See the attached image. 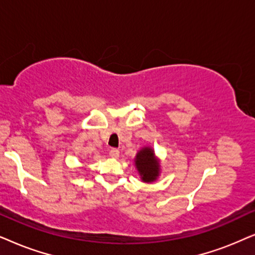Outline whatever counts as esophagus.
I'll use <instances>...</instances> for the list:
<instances>
[{
  "instance_id": "34e87169",
  "label": "esophagus",
  "mask_w": 255,
  "mask_h": 255,
  "mask_svg": "<svg viewBox=\"0 0 255 255\" xmlns=\"http://www.w3.org/2000/svg\"><path fill=\"white\" fill-rule=\"evenodd\" d=\"M110 155H111V157H113V158H119V156H120V151H119L118 149H112V150L110 151Z\"/></svg>"
}]
</instances>
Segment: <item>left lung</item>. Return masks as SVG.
<instances>
[{
    "instance_id": "left-lung-1",
    "label": "left lung",
    "mask_w": 255,
    "mask_h": 255,
    "mask_svg": "<svg viewBox=\"0 0 255 255\" xmlns=\"http://www.w3.org/2000/svg\"><path fill=\"white\" fill-rule=\"evenodd\" d=\"M135 167L141 176L142 182L151 183L159 175V161L150 147L142 148L135 156Z\"/></svg>"
}]
</instances>
